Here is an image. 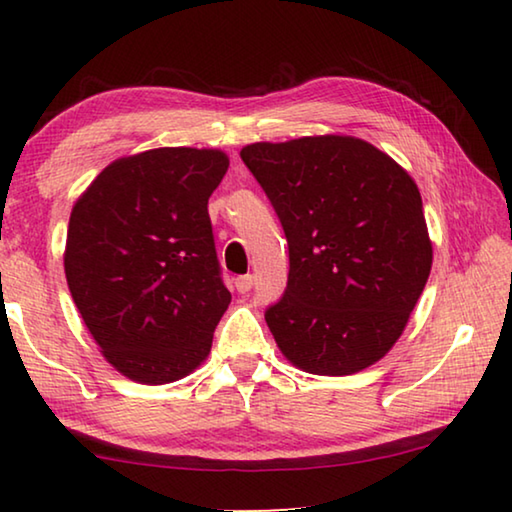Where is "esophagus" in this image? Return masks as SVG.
Listing matches in <instances>:
<instances>
[{
  "mask_svg": "<svg viewBox=\"0 0 512 512\" xmlns=\"http://www.w3.org/2000/svg\"><path fill=\"white\" fill-rule=\"evenodd\" d=\"M253 284H255V277L253 275H241V277H237L235 287H237L239 293H246V291L253 289Z\"/></svg>",
  "mask_w": 512,
  "mask_h": 512,
  "instance_id": "1",
  "label": "esophagus"
}]
</instances>
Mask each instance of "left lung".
<instances>
[{
	"label": "left lung",
	"mask_w": 512,
	"mask_h": 512,
	"mask_svg": "<svg viewBox=\"0 0 512 512\" xmlns=\"http://www.w3.org/2000/svg\"><path fill=\"white\" fill-rule=\"evenodd\" d=\"M241 160L289 241L287 291L266 309L277 348L311 375L366 370L402 336L431 271L418 185L350 135L255 142Z\"/></svg>",
	"instance_id": "8db88e82"
}]
</instances>
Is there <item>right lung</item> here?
I'll return each mask as SVG.
<instances>
[{"instance_id": "right-lung-1", "label": "right lung", "mask_w": 512, "mask_h": 512, "mask_svg": "<svg viewBox=\"0 0 512 512\" xmlns=\"http://www.w3.org/2000/svg\"><path fill=\"white\" fill-rule=\"evenodd\" d=\"M219 149L164 146L110 162L72 207L65 277L112 368L137 384L194 372L230 305L207 201Z\"/></svg>"}]
</instances>
